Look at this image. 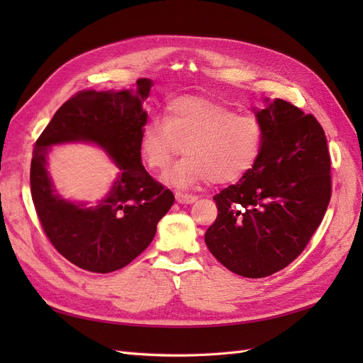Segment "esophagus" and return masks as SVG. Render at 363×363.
I'll return each instance as SVG.
<instances>
[{
	"instance_id": "esophagus-1",
	"label": "esophagus",
	"mask_w": 363,
	"mask_h": 363,
	"mask_svg": "<svg viewBox=\"0 0 363 363\" xmlns=\"http://www.w3.org/2000/svg\"><path fill=\"white\" fill-rule=\"evenodd\" d=\"M196 199H199V196L192 195V194H184V192H180V191L175 192V200H177L182 204H191V203L196 201Z\"/></svg>"
}]
</instances>
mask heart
Wrapping results in <instances>:
<instances>
[{
	"label": "heart",
	"instance_id": "obj_1",
	"mask_svg": "<svg viewBox=\"0 0 363 363\" xmlns=\"http://www.w3.org/2000/svg\"><path fill=\"white\" fill-rule=\"evenodd\" d=\"M265 130L259 116L203 96H180L167 106L164 119H150L139 135V152L148 168L167 171L183 150L186 157L168 182L189 186L238 182L260 159Z\"/></svg>",
	"mask_w": 363,
	"mask_h": 363
}]
</instances>
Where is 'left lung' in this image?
Segmentation results:
<instances>
[{
    "mask_svg": "<svg viewBox=\"0 0 363 363\" xmlns=\"http://www.w3.org/2000/svg\"><path fill=\"white\" fill-rule=\"evenodd\" d=\"M256 116L265 130L260 159L213 196L218 216L204 236L227 269L248 279L268 277L298 257L332 196L330 155L318 119L279 98Z\"/></svg>",
    "mask_w": 363,
    "mask_h": 363,
    "instance_id": "left-lung-1",
    "label": "left lung"
}]
</instances>
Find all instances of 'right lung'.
Instances as JSON below:
<instances>
[{
    "label": "right lung",
    "instance_id": "1",
    "mask_svg": "<svg viewBox=\"0 0 363 363\" xmlns=\"http://www.w3.org/2000/svg\"><path fill=\"white\" fill-rule=\"evenodd\" d=\"M150 89L151 82L140 79L135 92H77L54 113L33 148L31 199L42 230L82 269L107 274L127 267L151 244L157 223L174 203V194L140 160L139 135L147 124L142 103ZM71 140L101 145L120 168L113 191L96 206L69 203L52 189L45 168L48 147Z\"/></svg>",
    "mask_w": 363,
    "mask_h": 363
}]
</instances>
